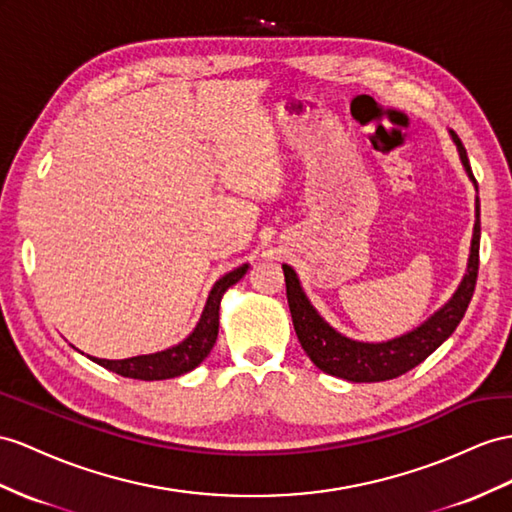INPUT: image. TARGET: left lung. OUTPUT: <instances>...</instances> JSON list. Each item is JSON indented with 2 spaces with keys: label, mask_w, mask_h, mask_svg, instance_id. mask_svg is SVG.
Wrapping results in <instances>:
<instances>
[{
  "label": "left lung",
  "mask_w": 512,
  "mask_h": 512,
  "mask_svg": "<svg viewBox=\"0 0 512 512\" xmlns=\"http://www.w3.org/2000/svg\"><path fill=\"white\" fill-rule=\"evenodd\" d=\"M452 140L456 142L458 155L465 166L467 177L474 181L476 177L471 173L469 157L458 140L454 131H450ZM478 188V186H476ZM478 257H480V201L476 196V222H474V238H471V251L467 261V272L458 285V290L452 298L445 303L439 311L419 324L417 329L404 333L400 337L387 339V342H355L342 333H337L329 322H324L320 313L313 309L309 298L305 296L303 287L296 277V272L283 264L285 274V287H287V305L292 311L294 331L298 335V342L307 352V357L313 361L316 368L322 372L344 378L350 383H378L389 381V378H398L413 370L415 365L422 363L430 357L445 339H448L458 322L463 320L465 311L469 307V300L476 290L478 279Z\"/></svg>",
  "instance_id": "left-lung-1"
}]
</instances>
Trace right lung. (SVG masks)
<instances>
[{
  "label": "right lung",
  "mask_w": 512,
  "mask_h": 512,
  "mask_svg": "<svg viewBox=\"0 0 512 512\" xmlns=\"http://www.w3.org/2000/svg\"><path fill=\"white\" fill-rule=\"evenodd\" d=\"M248 270V264H242L227 272L225 277H220L212 292L207 296L205 309L201 313V320L196 322L194 331L183 339L181 344L166 348L162 352H153V355H140V357H129V359H97L90 357L101 368L110 372L121 374L125 378H136V381H164V378H175L181 374H188L194 370L196 365H201L203 359L209 355V350L214 348L216 337H218V318H220V300L225 296L231 285L238 283Z\"/></svg>",
  "instance_id": "obj_1"
}]
</instances>
